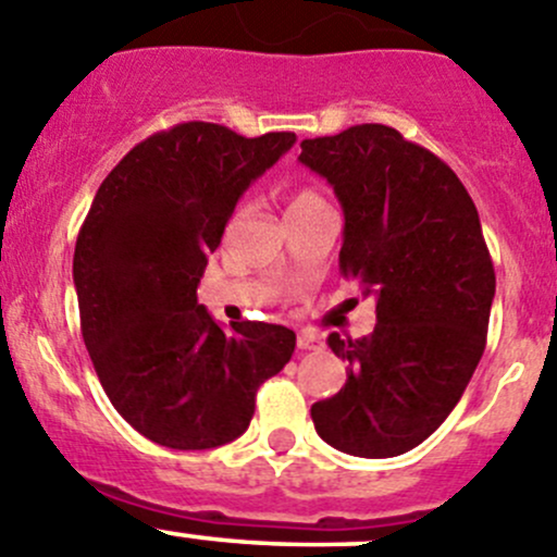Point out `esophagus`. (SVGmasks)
<instances>
[{"label":"esophagus","mask_w":557,"mask_h":557,"mask_svg":"<svg viewBox=\"0 0 557 557\" xmlns=\"http://www.w3.org/2000/svg\"><path fill=\"white\" fill-rule=\"evenodd\" d=\"M296 345H299V350H323L325 347V342L320 339V336H314V334H310V331H301L299 334V339H296Z\"/></svg>","instance_id":"34e87169"}]
</instances>
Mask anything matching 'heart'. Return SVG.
I'll list each match as a JSON object with an SVG mask.
<instances>
[{
	"instance_id": "obj_1",
	"label": "heart",
	"mask_w": 557,
	"mask_h": 557,
	"mask_svg": "<svg viewBox=\"0 0 557 557\" xmlns=\"http://www.w3.org/2000/svg\"><path fill=\"white\" fill-rule=\"evenodd\" d=\"M314 207H325L323 194H320L318 188H310V185H305V188H299V190H294V194H290L288 215H294V212L314 210Z\"/></svg>"
}]
</instances>
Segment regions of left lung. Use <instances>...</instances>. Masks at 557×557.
<instances>
[{"mask_svg":"<svg viewBox=\"0 0 557 557\" xmlns=\"http://www.w3.org/2000/svg\"><path fill=\"white\" fill-rule=\"evenodd\" d=\"M299 161L345 212L342 277L377 299L372 334L329 336L347 383L312 404L314 431L347 455L393 458L445 423L485 352L496 272L480 215L440 156L383 123L305 139Z\"/></svg>","mask_w":557,"mask_h":557,"instance_id":"8db88e82","label":"left lung"}]
</instances>
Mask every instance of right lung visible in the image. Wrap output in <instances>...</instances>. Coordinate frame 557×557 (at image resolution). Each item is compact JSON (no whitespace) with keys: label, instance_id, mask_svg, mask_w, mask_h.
<instances>
[{"label":"right lung","instance_id":"right-lung-1","mask_svg":"<svg viewBox=\"0 0 557 557\" xmlns=\"http://www.w3.org/2000/svg\"><path fill=\"white\" fill-rule=\"evenodd\" d=\"M294 143L177 123L134 145L94 196L72 261L83 342L112 407L156 445L243 436L258 387L294 356L285 325L245 320L226 334L196 301L239 196Z\"/></svg>","mask_w":557,"mask_h":557}]
</instances>
